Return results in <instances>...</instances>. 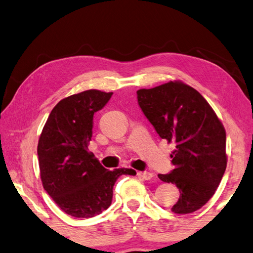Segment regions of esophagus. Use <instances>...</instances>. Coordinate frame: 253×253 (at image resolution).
I'll list each match as a JSON object with an SVG mask.
<instances>
[{"instance_id":"esophagus-1","label":"esophagus","mask_w":253,"mask_h":253,"mask_svg":"<svg viewBox=\"0 0 253 253\" xmlns=\"http://www.w3.org/2000/svg\"><path fill=\"white\" fill-rule=\"evenodd\" d=\"M137 175H138V176L140 178H143V179H151V178L154 177L153 173L146 172V170H145V172H138V173H137Z\"/></svg>"}]
</instances>
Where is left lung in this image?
Wrapping results in <instances>:
<instances>
[{"instance_id": "obj_1", "label": "left lung", "mask_w": 253, "mask_h": 253, "mask_svg": "<svg viewBox=\"0 0 253 253\" xmlns=\"http://www.w3.org/2000/svg\"><path fill=\"white\" fill-rule=\"evenodd\" d=\"M137 99L161 138L176 147L170 154L174 169L158 174L161 181L179 190L172 211H198L215 193L225 172L223 125L203 96L182 81L139 89Z\"/></svg>"}]
</instances>
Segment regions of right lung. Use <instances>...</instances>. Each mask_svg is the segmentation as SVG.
Returning a JSON list of instances; mask_svg holds the SVG:
<instances>
[{"label": "right lung", "instance_id": "right-lung-1", "mask_svg": "<svg viewBox=\"0 0 253 253\" xmlns=\"http://www.w3.org/2000/svg\"><path fill=\"white\" fill-rule=\"evenodd\" d=\"M113 92L90 89L60 100L51 111L38 144L40 176L44 190L63 212L92 217L107 210L113 187L131 169H106L89 152L93 114L102 109Z\"/></svg>", "mask_w": 253, "mask_h": 253}]
</instances>
